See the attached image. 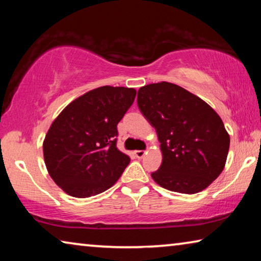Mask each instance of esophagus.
<instances>
[{
    "label": "esophagus",
    "instance_id": "esophagus-1",
    "mask_svg": "<svg viewBox=\"0 0 261 261\" xmlns=\"http://www.w3.org/2000/svg\"><path fill=\"white\" fill-rule=\"evenodd\" d=\"M135 155H136V158L141 159L145 155V151H135Z\"/></svg>",
    "mask_w": 261,
    "mask_h": 261
}]
</instances>
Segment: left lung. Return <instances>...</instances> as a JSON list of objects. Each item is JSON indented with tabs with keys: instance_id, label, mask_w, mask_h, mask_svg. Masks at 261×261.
Here are the masks:
<instances>
[{
	"instance_id": "obj_1",
	"label": "left lung",
	"mask_w": 261,
	"mask_h": 261,
	"mask_svg": "<svg viewBox=\"0 0 261 261\" xmlns=\"http://www.w3.org/2000/svg\"><path fill=\"white\" fill-rule=\"evenodd\" d=\"M137 103L161 143L162 163L151 174L159 185L192 194L216 179L224 168L230 139L213 108L167 82L140 87Z\"/></svg>"
}]
</instances>
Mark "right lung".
<instances>
[{"instance_id": "right-lung-1", "label": "right lung", "mask_w": 261, "mask_h": 261, "mask_svg": "<svg viewBox=\"0 0 261 261\" xmlns=\"http://www.w3.org/2000/svg\"><path fill=\"white\" fill-rule=\"evenodd\" d=\"M136 90L102 86L63 109L43 141V158L54 182L68 194L87 198L120 178L130 158L117 148V124L136 98Z\"/></svg>"}]
</instances>
